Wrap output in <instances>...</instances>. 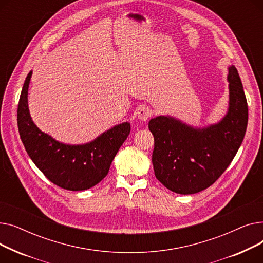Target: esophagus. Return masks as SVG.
<instances>
[{"mask_svg":"<svg viewBox=\"0 0 263 263\" xmlns=\"http://www.w3.org/2000/svg\"><path fill=\"white\" fill-rule=\"evenodd\" d=\"M151 116V110L147 106H142L139 108V112H137V117L142 121H147L148 118Z\"/></svg>","mask_w":263,"mask_h":263,"instance_id":"34e87169","label":"esophagus"}]
</instances>
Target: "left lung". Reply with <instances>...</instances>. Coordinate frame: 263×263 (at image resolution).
Instances as JSON below:
<instances>
[{
	"label": "left lung",
	"instance_id": "1",
	"mask_svg": "<svg viewBox=\"0 0 263 263\" xmlns=\"http://www.w3.org/2000/svg\"><path fill=\"white\" fill-rule=\"evenodd\" d=\"M229 107L224 118L194 128L171 116L150 119L155 137L153 164L158 180L178 194H195L212 185L243 142L248 108L237 68L228 67Z\"/></svg>",
	"mask_w": 263,
	"mask_h": 263
}]
</instances>
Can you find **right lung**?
<instances>
[{"mask_svg":"<svg viewBox=\"0 0 263 263\" xmlns=\"http://www.w3.org/2000/svg\"><path fill=\"white\" fill-rule=\"evenodd\" d=\"M31 77L32 71L25 79L17 112L18 129L27 155L49 180L60 187L84 191L98 184L130 134V123L117 124L87 144L66 145L55 141L36 127L30 115L27 90Z\"/></svg>","mask_w":263,"mask_h":263,"instance_id":"obj_1","label":"right lung"}]
</instances>
